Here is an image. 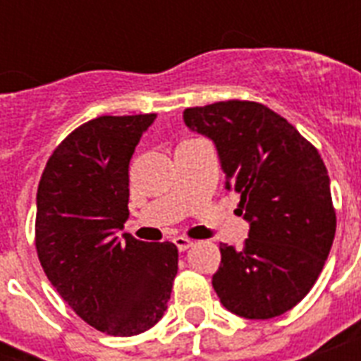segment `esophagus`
<instances>
[{"mask_svg": "<svg viewBox=\"0 0 361 361\" xmlns=\"http://www.w3.org/2000/svg\"><path fill=\"white\" fill-rule=\"evenodd\" d=\"M172 241H174L176 247H178L180 251H187V249L192 245V240H189V238H185V236H176Z\"/></svg>", "mask_w": 361, "mask_h": 361, "instance_id": "34e87169", "label": "esophagus"}]
</instances>
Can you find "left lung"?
<instances>
[{
	"label": "left lung",
	"instance_id": "left-lung-1",
	"mask_svg": "<svg viewBox=\"0 0 361 361\" xmlns=\"http://www.w3.org/2000/svg\"><path fill=\"white\" fill-rule=\"evenodd\" d=\"M189 129L209 136L240 195L249 238L236 251L221 243L212 277L221 303L245 319H274L307 296L336 236L330 178L319 149L292 123L255 101L185 109Z\"/></svg>",
	"mask_w": 361,
	"mask_h": 361
}]
</instances>
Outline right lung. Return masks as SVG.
Listing matches in <instances>:
<instances>
[{
  "mask_svg": "<svg viewBox=\"0 0 361 361\" xmlns=\"http://www.w3.org/2000/svg\"><path fill=\"white\" fill-rule=\"evenodd\" d=\"M155 114L99 116L48 159L37 189L35 247L48 281L95 330L130 337L166 311L178 247L125 234L129 163Z\"/></svg>",
  "mask_w": 361,
  "mask_h": 361,
  "instance_id": "obj_1",
  "label": "right lung"
}]
</instances>
